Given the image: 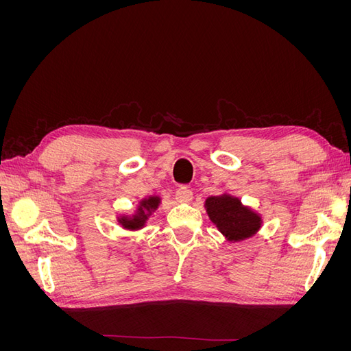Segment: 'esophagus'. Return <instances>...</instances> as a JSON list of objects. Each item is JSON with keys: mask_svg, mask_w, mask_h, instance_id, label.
Wrapping results in <instances>:
<instances>
[{"mask_svg": "<svg viewBox=\"0 0 351 351\" xmlns=\"http://www.w3.org/2000/svg\"><path fill=\"white\" fill-rule=\"evenodd\" d=\"M176 197H177V200H182V202H190V200L193 199V192H192V190H190L189 187L182 186V187H178V189H177Z\"/></svg>", "mask_w": 351, "mask_h": 351, "instance_id": "esophagus-1", "label": "esophagus"}]
</instances>
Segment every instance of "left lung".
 <instances>
[{
	"mask_svg": "<svg viewBox=\"0 0 351 351\" xmlns=\"http://www.w3.org/2000/svg\"><path fill=\"white\" fill-rule=\"evenodd\" d=\"M205 206L210 221L230 241L249 239L261 228V217L241 206L236 197L210 196L206 199Z\"/></svg>",
	"mask_w": 351,
	"mask_h": 351,
	"instance_id": "8db88e82",
	"label": "left lung"
}]
</instances>
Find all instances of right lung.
I'll return each mask as SVG.
<instances>
[{"mask_svg":"<svg viewBox=\"0 0 351 351\" xmlns=\"http://www.w3.org/2000/svg\"><path fill=\"white\" fill-rule=\"evenodd\" d=\"M159 205V197H149V199H145L141 202V206H139V212L133 217V218H121L120 222L121 226L127 230H139L143 227L145 221L147 214H151L154 209H156Z\"/></svg>","mask_w":351,"mask_h":351,"instance_id":"right-lung-1","label":"right lung"}]
</instances>
